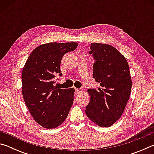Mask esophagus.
Here are the masks:
<instances>
[{
    "label": "esophagus",
    "mask_w": 154,
    "mask_h": 154,
    "mask_svg": "<svg viewBox=\"0 0 154 154\" xmlns=\"http://www.w3.org/2000/svg\"><path fill=\"white\" fill-rule=\"evenodd\" d=\"M75 92L77 94L81 92H82V89H78V88H75Z\"/></svg>",
    "instance_id": "1"
}]
</instances>
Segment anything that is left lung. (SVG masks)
Here are the masks:
<instances>
[{
	"label": "left lung",
	"instance_id": "obj_1",
	"mask_svg": "<svg viewBox=\"0 0 154 154\" xmlns=\"http://www.w3.org/2000/svg\"><path fill=\"white\" fill-rule=\"evenodd\" d=\"M90 49L88 54L94 60L92 76L99 87L88 90L90 101L85 113L98 126L109 127L120 118L130 98L129 66L125 57L113 46L92 43Z\"/></svg>",
	"mask_w": 154,
	"mask_h": 154
}]
</instances>
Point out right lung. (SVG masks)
<instances>
[{"label": "right lung", "mask_w": 154, "mask_h": 154, "mask_svg": "<svg viewBox=\"0 0 154 154\" xmlns=\"http://www.w3.org/2000/svg\"><path fill=\"white\" fill-rule=\"evenodd\" d=\"M77 45L74 42L43 44L34 49L23 69V98L34 119L45 128L63 123L73 103V88L61 89L54 83L56 75H62V57Z\"/></svg>", "instance_id": "right-lung-1"}]
</instances>
